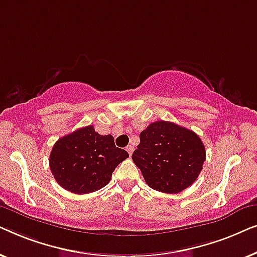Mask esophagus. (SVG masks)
Listing matches in <instances>:
<instances>
[{
	"instance_id": "obj_1",
	"label": "esophagus",
	"mask_w": 257,
	"mask_h": 257,
	"mask_svg": "<svg viewBox=\"0 0 257 257\" xmlns=\"http://www.w3.org/2000/svg\"><path fill=\"white\" fill-rule=\"evenodd\" d=\"M126 151H127V152H128V154H130V156H132L133 151H135V147H133L132 145H127V146H126Z\"/></svg>"
}]
</instances>
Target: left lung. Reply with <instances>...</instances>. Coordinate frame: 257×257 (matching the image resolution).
Here are the masks:
<instances>
[{
  "instance_id": "8db88e82",
  "label": "left lung",
  "mask_w": 257,
  "mask_h": 257,
  "mask_svg": "<svg viewBox=\"0 0 257 257\" xmlns=\"http://www.w3.org/2000/svg\"><path fill=\"white\" fill-rule=\"evenodd\" d=\"M132 159L151 188L179 193L198 179L206 150L195 132L159 120L140 133V144Z\"/></svg>"
}]
</instances>
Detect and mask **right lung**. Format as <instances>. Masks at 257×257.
<instances>
[{
  "label": "right lung",
  "mask_w": 257,
  "mask_h": 257,
  "mask_svg": "<svg viewBox=\"0 0 257 257\" xmlns=\"http://www.w3.org/2000/svg\"><path fill=\"white\" fill-rule=\"evenodd\" d=\"M126 158L128 153L115 147L113 137L101 136L90 125L58 139L49 164L63 188L87 194L105 187L114 168Z\"/></svg>",
  "instance_id": "right-lung-1"
}]
</instances>
